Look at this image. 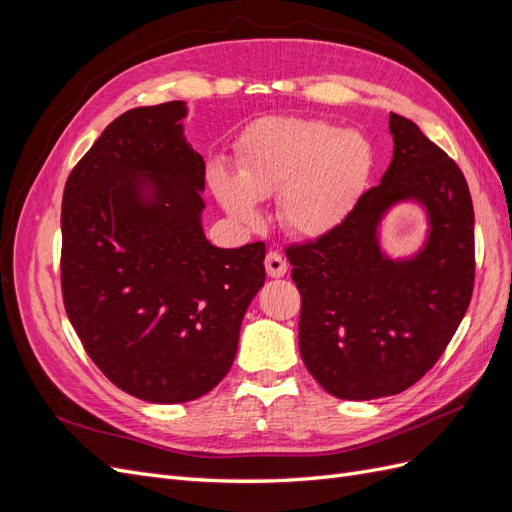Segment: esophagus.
Here are the masks:
<instances>
[{"mask_svg": "<svg viewBox=\"0 0 512 512\" xmlns=\"http://www.w3.org/2000/svg\"><path fill=\"white\" fill-rule=\"evenodd\" d=\"M265 269L269 277H284L288 271L286 258L280 252H269L265 258Z\"/></svg>", "mask_w": 512, "mask_h": 512, "instance_id": "34e87169", "label": "esophagus"}]
</instances>
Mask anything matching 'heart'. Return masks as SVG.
Returning a JSON list of instances; mask_svg holds the SVG:
<instances>
[{
    "label": "heart",
    "mask_w": 512,
    "mask_h": 512,
    "mask_svg": "<svg viewBox=\"0 0 512 512\" xmlns=\"http://www.w3.org/2000/svg\"><path fill=\"white\" fill-rule=\"evenodd\" d=\"M374 166V145L359 130L322 119L273 117L243 138L237 175L213 164L209 183L239 224L256 226L258 200L280 194L282 224L299 237L320 239L350 220Z\"/></svg>",
    "instance_id": "obj_1"
}]
</instances>
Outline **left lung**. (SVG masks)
<instances>
[{
  "instance_id": "left-lung-1",
  "label": "left lung",
  "mask_w": 512,
  "mask_h": 512,
  "mask_svg": "<svg viewBox=\"0 0 512 512\" xmlns=\"http://www.w3.org/2000/svg\"><path fill=\"white\" fill-rule=\"evenodd\" d=\"M393 160L350 220L290 247L301 292L299 350L309 374L339 399L367 401L421 380L466 316L474 286V209L466 177L410 119L391 113ZM426 213L424 243L391 257L381 222L395 206Z\"/></svg>"
}]
</instances>
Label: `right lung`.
<instances>
[{"instance_id": "obj_1", "label": "right lung", "mask_w": 512, "mask_h": 512, "mask_svg": "<svg viewBox=\"0 0 512 512\" xmlns=\"http://www.w3.org/2000/svg\"><path fill=\"white\" fill-rule=\"evenodd\" d=\"M185 117L179 100L119 115L61 200L68 318L102 374L149 404L198 399L228 374L265 284V243L205 237V160Z\"/></svg>"}]
</instances>
